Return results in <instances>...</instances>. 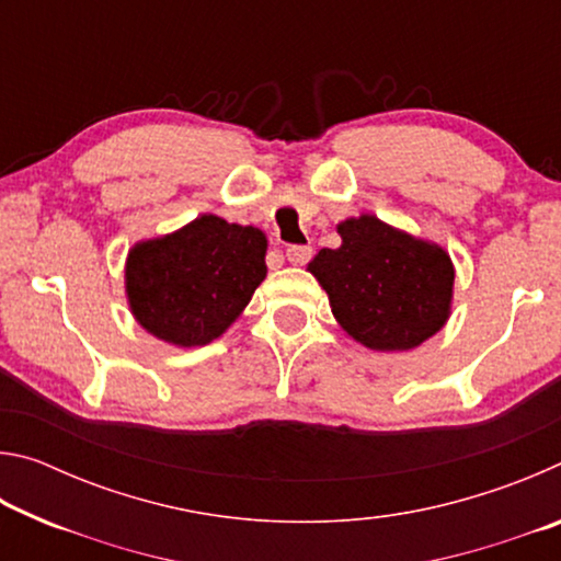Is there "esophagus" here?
Listing matches in <instances>:
<instances>
[{
  "label": "esophagus",
  "instance_id": "1",
  "mask_svg": "<svg viewBox=\"0 0 561 561\" xmlns=\"http://www.w3.org/2000/svg\"><path fill=\"white\" fill-rule=\"evenodd\" d=\"M311 247L307 244H291L287 247V260L289 264H294V267H301V264H307L311 260Z\"/></svg>",
  "mask_w": 561,
  "mask_h": 561
}]
</instances>
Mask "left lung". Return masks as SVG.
<instances>
[{
  "label": "left lung",
  "instance_id": "8db88e82",
  "mask_svg": "<svg viewBox=\"0 0 561 561\" xmlns=\"http://www.w3.org/2000/svg\"><path fill=\"white\" fill-rule=\"evenodd\" d=\"M341 247L319 250L307 272L331 314L371 351H411L453 314L455 264L445 247L360 213L336 225Z\"/></svg>",
  "mask_w": 561,
  "mask_h": 561
}]
</instances>
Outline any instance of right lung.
Returning a JSON list of instances; mask_svg holds the SVG:
<instances>
[{
    "instance_id": "obj_1",
    "label": "right lung",
    "mask_w": 561,
    "mask_h": 561,
    "mask_svg": "<svg viewBox=\"0 0 561 561\" xmlns=\"http://www.w3.org/2000/svg\"><path fill=\"white\" fill-rule=\"evenodd\" d=\"M267 234L205 213L128 250L126 301L150 336L178 348L222 336L267 277Z\"/></svg>"
}]
</instances>
